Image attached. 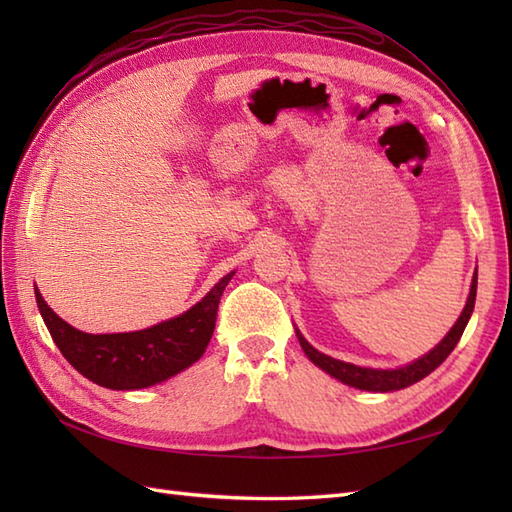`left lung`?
I'll return each mask as SVG.
<instances>
[{
  "instance_id": "obj_1",
  "label": "left lung",
  "mask_w": 512,
  "mask_h": 512,
  "mask_svg": "<svg viewBox=\"0 0 512 512\" xmlns=\"http://www.w3.org/2000/svg\"><path fill=\"white\" fill-rule=\"evenodd\" d=\"M475 295H477V273L473 277V284H471V292H469V299H466V306L460 314V319L455 321V325L451 328V332L444 336V339L433 347V350L418 358V361H413L411 365L405 367H398V369H369V367H358L352 363H343V361H336L332 356H325L319 350H314V347L303 339L301 332L297 330V339L303 347V352L308 354L310 361L321 367L323 372H328L330 376H334L336 380H341V383L356 387V389H365V391H396V389H405L413 383H418L424 376H429L433 369L438 365H442L444 358H447L453 347L458 345L460 336L466 328V323L471 319V312L475 308Z\"/></svg>"
}]
</instances>
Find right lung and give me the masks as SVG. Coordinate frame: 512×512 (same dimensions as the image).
Here are the masks:
<instances>
[{
  "label": "right lung",
  "mask_w": 512,
  "mask_h": 512,
  "mask_svg": "<svg viewBox=\"0 0 512 512\" xmlns=\"http://www.w3.org/2000/svg\"><path fill=\"white\" fill-rule=\"evenodd\" d=\"M231 279L233 273L222 277L209 295L180 317L125 334L76 330L48 308L39 290H35V297L52 341L65 361L96 385L127 391L162 383L198 361L211 341L217 306Z\"/></svg>",
  "instance_id": "1"
}]
</instances>
